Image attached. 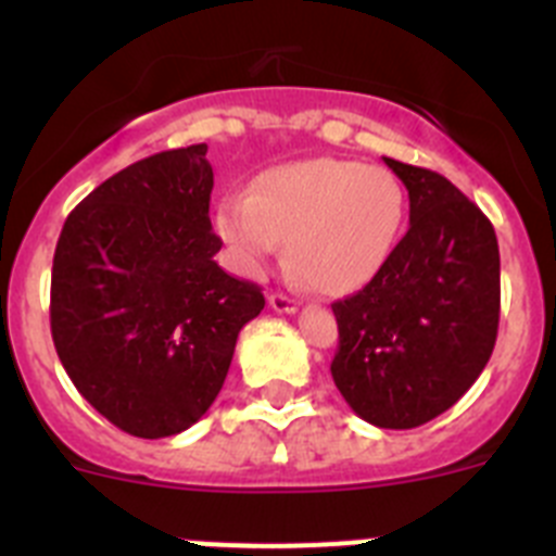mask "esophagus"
<instances>
[{"mask_svg":"<svg viewBox=\"0 0 556 556\" xmlns=\"http://www.w3.org/2000/svg\"><path fill=\"white\" fill-rule=\"evenodd\" d=\"M267 301H269V308H273V312H278V314H294V312H298V303H294L292 298H289V294H283V292L269 294Z\"/></svg>","mask_w":556,"mask_h":556,"instance_id":"esophagus-1","label":"esophagus"}]
</instances>
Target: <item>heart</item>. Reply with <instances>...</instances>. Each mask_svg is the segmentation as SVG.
I'll use <instances>...</instances> for the list:
<instances>
[{
  "instance_id": "b5f03b06",
  "label": "heart",
  "mask_w": 556,
  "mask_h": 556,
  "mask_svg": "<svg viewBox=\"0 0 556 556\" xmlns=\"http://www.w3.org/2000/svg\"><path fill=\"white\" fill-rule=\"evenodd\" d=\"M404 214V184L384 166L306 159L264 169L250 198L228 194L214 225L242 273H264L289 242L303 278L326 294H351L381 273Z\"/></svg>"
}]
</instances>
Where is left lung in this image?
Wrapping results in <instances>:
<instances>
[{
	"mask_svg": "<svg viewBox=\"0 0 556 556\" xmlns=\"http://www.w3.org/2000/svg\"><path fill=\"white\" fill-rule=\"evenodd\" d=\"M384 164L409 191V230L365 289L331 306V376L362 420L415 429L451 409L493 353L498 239L448 178L395 159Z\"/></svg>",
	"mask_w": 556,
	"mask_h": 556,
	"instance_id": "left-lung-1",
	"label": "left lung"
}]
</instances>
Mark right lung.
<instances>
[{"label":"right lung","mask_w":556,"mask_h":556,"mask_svg":"<svg viewBox=\"0 0 556 556\" xmlns=\"http://www.w3.org/2000/svg\"><path fill=\"white\" fill-rule=\"evenodd\" d=\"M208 144L136 161L66 217L49 323L63 370L132 437L194 426L219 395L262 289L225 273L211 230Z\"/></svg>","instance_id":"right-lung-1"}]
</instances>
